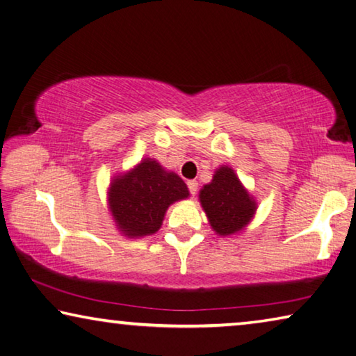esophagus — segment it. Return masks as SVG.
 <instances>
[{"label":"esophagus","instance_id":"1","mask_svg":"<svg viewBox=\"0 0 356 356\" xmlns=\"http://www.w3.org/2000/svg\"><path fill=\"white\" fill-rule=\"evenodd\" d=\"M188 188H189V192L192 195L197 194V189H199V183L195 181V179H189L188 181Z\"/></svg>","mask_w":356,"mask_h":356}]
</instances>
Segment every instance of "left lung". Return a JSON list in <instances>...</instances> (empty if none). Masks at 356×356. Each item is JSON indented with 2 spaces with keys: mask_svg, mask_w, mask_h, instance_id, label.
<instances>
[{
  "mask_svg": "<svg viewBox=\"0 0 356 356\" xmlns=\"http://www.w3.org/2000/svg\"><path fill=\"white\" fill-rule=\"evenodd\" d=\"M199 200L209 225L219 236L244 232L257 211L255 197L229 165L216 168L211 181L200 189Z\"/></svg>",
  "mask_w": 356,
  "mask_h": 356,
  "instance_id": "1",
  "label": "left lung"
}]
</instances>
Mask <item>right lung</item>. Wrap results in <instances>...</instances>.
<instances>
[{
  "instance_id": "obj_1",
  "label": "right lung",
  "mask_w": 356,
  "mask_h": 356,
  "mask_svg": "<svg viewBox=\"0 0 356 356\" xmlns=\"http://www.w3.org/2000/svg\"><path fill=\"white\" fill-rule=\"evenodd\" d=\"M188 197V186L177 173L145 157L110 179L107 208L121 235L143 238L161 229L168 207Z\"/></svg>"
}]
</instances>
